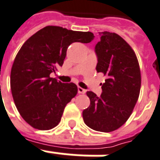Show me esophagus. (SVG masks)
<instances>
[{"label": "esophagus", "mask_w": 160, "mask_h": 160, "mask_svg": "<svg viewBox=\"0 0 160 160\" xmlns=\"http://www.w3.org/2000/svg\"><path fill=\"white\" fill-rule=\"evenodd\" d=\"M85 91H85V89H83L82 87H80V86L78 87V92H79L80 94H85Z\"/></svg>", "instance_id": "1"}]
</instances>
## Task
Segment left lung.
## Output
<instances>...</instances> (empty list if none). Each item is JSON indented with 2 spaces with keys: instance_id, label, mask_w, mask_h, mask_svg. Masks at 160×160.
Listing matches in <instances>:
<instances>
[{
  "instance_id": "left-lung-1",
  "label": "left lung",
  "mask_w": 160,
  "mask_h": 160,
  "mask_svg": "<svg viewBox=\"0 0 160 160\" xmlns=\"http://www.w3.org/2000/svg\"><path fill=\"white\" fill-rule=\"evenodd\" d=\"M99 34L96 69L106 80L100 97L86 92L91 104L82 115L89 128L109 132L121 128L131 116L139 96L141 72L136 53L122 37L107 31Z\"/></svg>"
}]
</instances>
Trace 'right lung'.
I'll return each instance as SVG.
<instances>
[{
  "label": "right lung",
  "instance_id": "1",
  "mask_svg": "<svg viewBox=\"0 0 160 160\" xmlns=\"http://www.w3.org/2000/svg\"><path fill=\"white\" fill-rule=\"evenodd\" d=\"M94 38L91 32L47 26L18 51L11 70V90L20 115L33 128L49 130L59 123L78 88L74 83H62L49 75L63 65L72 42L88 43Z\"/></svg>",
  "mask_w": 160,
  "mask_h": 160
}]
</instances>
